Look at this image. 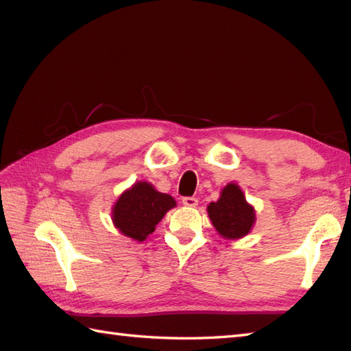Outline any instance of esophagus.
<instances>
[{
  "instance_id": "obj_1",
  "label": "esophagus",
  "mask_w": 351,
  "mask_h": 351,
  "mask_svg": "<svg viewBox=\"0 0 351 351\" xmlns=\"http://www.w3.org/2000/svg\"><path fill=\"white\" fill-rule=\"evenodd\" d=\"M197 202H199V200L196 197H184L182 199V204L185 206H189V208H195L197 205Z\"/></svg>"
}]
</instances>
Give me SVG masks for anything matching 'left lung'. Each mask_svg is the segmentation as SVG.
Segmentation results:
<instances>
[{
    "label": "left lung",
    "instance_id": "left-lung-1",
    "mask_svg": "<svg viewBox=\"0 0 351 351\" xmlns=\"http://www.w3.org/2000/svg\"><path fill=\"white\" fill-rule=\"evenodd\" d=\"M206 211L213 226L225 240H240L256 221L255 208L245 200L240 185L235 182L223 187L217 202L208 205Z\"/></svg>",
    "mask_w": 351,
    "mask_h": 351
}]
</instances>
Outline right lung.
<instances>
[{"mask_svg":"<svg viewBox=\"0 0 351 351\" xmlns=\"http://www.w3.org/2000/svg\"><path fill=\"white\" fill-rule=\"evenodd\" d=\"M175 206L176 200L170 195L155 190L151 182L137 181L119 196L111 208V220L122 235L141 243Z\"/></svg>","mask_w":351,"mask_h":351,"instance_id":"right-lung-1","label":"right lung"}]
</instances>
